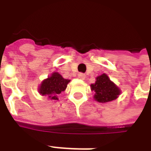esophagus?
Wrapping results in <instances>:
<instances>
[{
    "label": "esophagus",
    "mask_w": 151,
    "mask_h": 151,
    "mask_svg": "<svg viewBox=\"0 0 151 151\" xmlns=\"http://www.w3.org/2000/svg\"><path fill=\"white\" fill-rule=\"evenodd\" d=\"M78 78H79V79L84 80V79L85 78V73H78Z\"/></svg>",
    "instance_id": "34e87169"
}]
</instances>
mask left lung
Instances as JSON below:
<instances>
[{
	"instance_id": "1",
	"label": "left lung",
	"mask_w": 151,
	"mask_h": 151,
	"mask_svg": "<svg viewBox=\"0 0 151 151\" xmlns=\"http://www.w3.org/2000/svg\"><path fill=\"white\" fill-rule=\"evenodd\" d=\"M91 89L94 91V98L99 103H107L117 99L120 95V89L103 73L96 78L95 84L91 85Z\"/></svg>"
}]
</instances>
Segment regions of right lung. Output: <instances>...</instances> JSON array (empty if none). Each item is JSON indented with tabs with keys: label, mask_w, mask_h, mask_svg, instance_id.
<instances>
[{
	"label": "right lung",
	"mask_w": 151,
	"mask_h": 151,
	"mask_svg": "<svg viewBox=\"0 0 151 151\" xmlns=\"http://www.w3.org/2000/svg\"><path fill=\"white\" fill-rule=\"evenodd\" d=\"M70 81L64 79L59 73L55 72L50 78H47L41 83L39 92L42 96H48L51 99H58L57 96L66 88L67 84Z\"/></svg>",
	"instance_id": "obj_1"
}]
</instances>
